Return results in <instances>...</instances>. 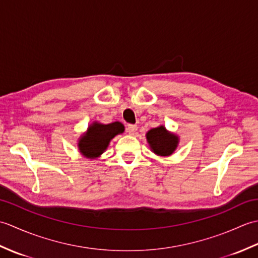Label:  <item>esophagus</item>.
I'll list each match as a JSON object with an SVG mask.
<instances>
[{"label":"esophagus","mask_w":258,"mask_h":258,"mask_svg":"<svg viewBox=\"0 0 258 258\" xmlns=\"http://www.w3.org/2000/svg\"><path fill=\"white\" fill-rule=\"evenodd\" d=\"M127 132L131 135H134L136 132H138V126H136V125H128L127 126Z\"/></svg>","instance_id":"1"}]
</instances>
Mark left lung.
<instances>
[{"label": "left lung", "instance_id": "1", "mask_svg": "<svg viewBox=\"0 0 258 258\" xmlns=\"http://www.w3.org/2000/svg\"><path fill=\"white\" fill-rule=\"evenodd\" d=\"M145 136L151 151L157 156H171L179 143L178 135L169 132L164 125L151 128Z\"/></svg>", "mask_w": 258, "mask_h": 258}]
</instances>
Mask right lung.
<instances>
[{
    "label": "right lung",
    "instance_id": "add662e5",
    "mask_svg": "<svg viewBox=\"0 0 258 258\" xmlns=\"http://www.w3.org/2000/svg\"><path fill=\"white\" fill-rule=\"evenodd\" d=\"M124 125L120 122L103 124L94 120L89 125L86 132L82 134L78 140V149L83 155L90 160L100 157L107 150L115 136L124 132Z\"/></svg>",
    "mask_w": 258,
    "mask_h": 258
}]
</instances>
